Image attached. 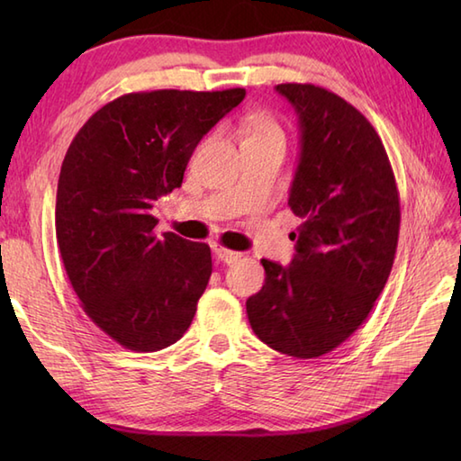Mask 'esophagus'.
I'll return each instance as SVG.
<instances>
[{
  "label": "esophagus",
  "instance_id": "34e87169",
  "mask_svg": "<svg viewBox=\"0 0 461 461\" xmlns=\"http://www.w3.org/2000/svg\"><path fill=\"white\" fill-rule=\"evenodd\" d=\"M213 253H215V258H218L220 261H223V263H233V261H238V259H241V253L240 251H231V249H225V248H221V246H218V243H213Z\"/></svg>",
  "mask_w": 461,
  "mask_h": 461
}]
</instances>
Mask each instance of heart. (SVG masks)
Segmentation results:
<instances>
[{
	"instance_id": "obj_1",
	"label": "heart",
	"mask_w": 461,
	"mask_h": 461,
	"mask_svg": "<svg viewBox=\"0 0 461 461\" xmlns=\"http://www.w3.org/2000/svg\"><path fill=\"white\" fill-rule=\"evenodd\" d=\"M259 136H281L279 124L269 116H253L248 122V140L259 139Z\"/></svg>"
}]
</instances>
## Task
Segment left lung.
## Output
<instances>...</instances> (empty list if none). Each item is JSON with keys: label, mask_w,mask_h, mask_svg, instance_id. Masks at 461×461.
Instances as JSON below:
<instances>
[{"label": "left lung", "mask_w": 461, "mask_h": 461, "mask_svg": "<svg viewBox=\"0 0 461 461\" xmlns=\"http://www.w3.org/2000/svg\"><path fill=\"white\" fill-rule=\"evenodd\" d=\"M276 91L299 116L301 152L289 208L303 223L289 267L261 259L266 283L246 303L253 332L273 350L317 358L375 307L393 269L400 198L388 154L366 116L322 86Z\"/></svg>", "instance_id": "8db88e82"}]
</instances>
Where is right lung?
Segmentation results:
<instances>
[{"instance_id": "1", "label": "right lung", "mask_w": 461, "mask_h": 461, "mask_svg": "<svg viewBox=\"0 0 461 461\" xmlns=\"http://www.w3.org/2000/svg\"><path fill=\"white\" fill-rule=\"evenodd\" d=\"M246 89L129 93L77 132L57 184L55 231L86 315L124 348L154 352L188 330L212 276L205 243L154 236L162 195Z\"/></svg>"}]
</instances>
